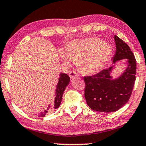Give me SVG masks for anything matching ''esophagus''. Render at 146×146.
<instances>
[{"mask_svg":"<svg viewBox=\"0 0 146 146\" xmlns=\"http://www.w3.org/2000/svg\"><path fill=\"white\" fill-rule=\"evenodd\" d=\"M69 75L71 79H73V78L77 77V74L75 71H71V72L69 73Z\"/></svg>","mask_w":146,"mask_h":146,"instance_id":"obj_1","label":"esophagus"}]
</instances>
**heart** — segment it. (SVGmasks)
Here are the masks:
<instances>
[{
  "label": "heart",
  "instance_id": "1",
  "mask_svg": "<svg viewBox=\"0 0 146 146\" xmlns=\"http://www.w3.org/2000/svg\"><path fill=\"white\" fill-rule=\"evenodd\" d=\"M112 55L111 46L97 38L75 40L66 48V53L60 51L61 61L69 65L77 63L78 68L84 74L99 72L105 67Z\"/></svg>",
  "mask_w": 146,
  "mask_h": 146
}]
</instances>
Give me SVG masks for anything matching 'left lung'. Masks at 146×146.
<instances>
[{
	"instance_id": "8db88e82",
	"label": "left lung",
	"mask_w": 146,
	"mask_h": 146,
	"mask_svg": "<svg viewBox=\"0 0 146 146\" xmlns=\"http://www.w3.org/2000/svg\"><path fill=\"white\" fill-rule=\"evenodd\" d=\"M116 52L112 57L113 63L126 59L128 67L118 78L112 79L113 67L102 70L93 76L84 77L85 97L88 106L97 112H115L130 99L136 73V60L130 47L124 41L114 36Z\"/></svg>"
}]
</instances>
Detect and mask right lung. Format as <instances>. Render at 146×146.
Listing matches in <instances>:
<instances>
[{"instance_id": "right-lung-1", "label": "right lung", "mask_w": 146, "mask_h": 146, "mask_svg": "<svg viewBox=\"0 0 146 146\" xmlns=\"http://www.w3.org/2000/svg\"><path fill=\"white\" fill-rule=\"evenodd\" d=\"M69 81H70V78H69L68 75H67L65 73H61L59 75V79L58 84L57 85L54 102H53L52 106H49V107L46 110L41 112L40 115H39V116L44 117L48 112H53V110H55V109L59 108V106L61 104V100H62L63 92H64L65 88H66L67 86L69 83Z\"/></svg>"}]
</instances>
